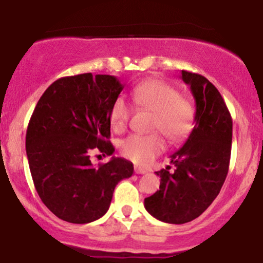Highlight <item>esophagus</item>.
<instances>
[{"mask_svg":"<svg viewBox=\"0 0 263 263\" xmlns=\"http://www.w3.org/2000/svg\"><path fill=\"white\" fill-rule=\"evenodd\" d=\"M135 173H137V174H146L147 171L143 170V168L138 167V165H135Z\"/></svg>","mask_w":263,"mask_h":263,"instance_id":"esophagus-1","label":"esophagus"}]
</instances>
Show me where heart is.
Instances as JSON below:
<instances>
[{
    "label": "heart",
    "mask_w": 263,
    "mask_h": 263,
    "mask_svg": "<svg viewBox=\"0 0 263 263\" xmlns=\"http://www.w3.org/2000/svg\"><path fill=\"white\" fill-rule=\"evenodd\" d=\"M135 105L153 112L151 129L162 132L172 143L188 137L194 126L195 111L189 100L180 96L176 87L159 80H146L131 90ZM131 108L123 98H117L110 110V123L115 132L125 131ZM165 148L159 134L129 135L120 142V152L137 164H148Z\"/></svg>",
    "instance_id": "obj_1"
}]
</instances>
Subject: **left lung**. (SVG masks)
Instances as JSON below:
<instances>
[{"mask_svg": "<svg viewBox=\"0 0 263 263\" xmlns=\"http://www.w3.org/2000/svg\"><path fill=\"white\" fill-rule=\"evenodd\" d=\"M194 96V128L182 148L171 156L174 171L156 172L159 190L144 199L152 216L168 224H185L200 216L218 197L229 172L232 119L219 90L203 75L182 70Z\"/></svg>", "mask_w": 263, "mask_h": 263, "instance_id": "left-lung-1", "label": "left lung"}]
</instances>
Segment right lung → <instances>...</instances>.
<instances>
[{"label":"right lung","instance_id":"1","mask_svg":"<svg viewBox=\"0 0 263 263\" xmlns=\"http://www.w3.org/2000/svg\"><path fill=\"white\" fill-rule=\"evenodd\" d=\"M123 85L111 75L64 77L45 90L33 111L26 151L39 198L55 216L87 224L104 216L115 186L134 164L112 157L93 167L91 151L111 156L110 110Z\"/></svg>","mask_w":263,"mask_h":263}]
</instances>
